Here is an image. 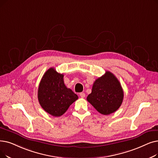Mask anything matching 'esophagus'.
<instances>
[{
	"label": "esophagus",
	"mask_w": 158,
	"mask_h": 158,
	"mask_svg": "<svg viewBox=\"0 0 158 158\" xmlns=\"http://www.w3.org/2000/svg\"><path fill=\"white\" fill-rule=\"evenodd\" d=\"M79 95L81 96V98H85V94L84 92H81V93L79 94Z\"/></svg>",
	"instance_id": "obj_1"
}]
</instances>
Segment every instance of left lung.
<instances>
[{
    "mask_svg": "<svg viewBox=\"0 0 158 158\" xmlns=\"http://www.w3.org/2000/svg\"><path fill=\"white\" fill-rule=\"evenodd\" d=\"M123 98L124 93L119 81L112 73L106 71L95 81L92 93L86 99L100 114L109 115L120 107Z\"/></svg>",
    "mask_w": 158,
    "mask_h": 158,
    "instance_id": "1",
    "label": "left lung"
}]
</instances>
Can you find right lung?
I'll use <instances>...</instances> for the list:
<instances>
[{"label":"right lung","instance_id":"1","mask_svg":"<svg viewBox=\"0 0 158 158\" xmlns=\"http://www.w3.org/2000/svg\"><path fill=\"white\" fill-rule=\"evenodd\" d=\"M64 75L50 68L44 74L38 88V100L44 110L59 117L64 114L78 96L64 83Z\"/></svg>","mask_w":158,"mask_h":158}]
</instances>
